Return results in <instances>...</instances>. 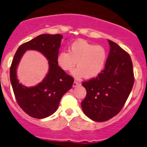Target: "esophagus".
Listing matches in <instances>:
<instances>
[{"mask_svg": "<svg viewBox=\"0 0 147 147\" xmlns=\"http://www.w3.org/2000/svg\"><path fill=\"white\" fill-rule=\"evenodd\" d=\"M79 84V82H77V81H74V83H73V87H76Z\"/></svg>", "mask_w": 147, "mask_h": 147, "instance_id": "34e87169", "label": "esophagus"}]
</instances>
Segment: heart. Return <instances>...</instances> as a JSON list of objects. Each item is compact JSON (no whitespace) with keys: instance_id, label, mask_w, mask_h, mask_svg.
I'll return each mask as SVG.
<instances>
[{"instance_id":"b5f03b06","label":"heart","mask_w":147,"mask_h":147,"mask_svg":"<svg viewBox=\"0 0 147 147\" xmlns=\"http://www.w3.org/2000/svg\"><path fill=\"white\" fill-rule=\"evenodd\" d=\"M68 51L59 53L57 64L65 71H71L77 63L78 67L72 73L75 78L84 76L92 78L102 72L107 58V52L102 46L86 41H77L70 45Z\"/></svg>"}]
</instances>
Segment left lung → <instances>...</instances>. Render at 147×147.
Listing matches in <instances>:
<instances>
[{
	"label": "left lung",
	"instance_id": "1",
	"mask_svg": "<svg viewBox=\"0 0 147 147\" xmlns=\"http://www.w3.org/2000/svg\"><path fill=\"white\" fill-rule=\"evenodd\" d=\"M110 52L105 68L95 78L82 83L86 96L82 102L84 114L95 122H104L119 113L134 84L133 63L129 54L109 40Z\"/></svg>",
	"mask_w": 147,
	"mask_h": 147
}]
</instances>
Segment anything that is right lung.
I'll return each instance as SVG.
<instances>
[{
  "mask_svg": "<svg viewBox=\"0 0 147 147\" xmlns=\"http://www.w3.org/2000/svg\"><path fill=\"white\" fill-rule=\"evenodd\" d=\"M62 38L59 34L39 35L20 45L12 60L9 74L15 97L23 111L34 118L43 119L53 114L58 109L62 96L73 84V77L67 75L57 64ZM29 49L40 51L47 57L49 70L41 83L28 88L19 83L16 68L23 54Z\"/></svg>",
  "mask_w": 147,
  "mask_h": 147,
  "instance_id": "1",
  "label": "right lung"
}]
</instances>
